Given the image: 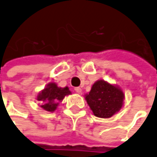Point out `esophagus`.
<instances>
[{
  "label": "esophagus",
  "instance_id": "34e87169",
  "mask_svg": "<svg viewBox=\"0 0 157 157\" xmlns=\"http://www.w3.org/2000/svg\"><path fill=\"white\" fill-rule=\"evenodd\" d=\"M74 91H76L77 93H78V94H80L81 92H82V89H81L80 87H76V88L74 89Z\"/></svg>",
  "mask_w": 157,
  "mask_h": 157
}]
</instances>
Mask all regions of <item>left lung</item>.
I'll list each match as a JSON object with an SVG mask.
<instances>
[{
    "instance_id": "8db88e82",
    "label": "left lung",
    "mask_w": 157,
    "mask_h": 157,
    "mask_svg": "<svg viewBox=\"0 0 157 157\" xmlns=\"http://www.w3.org/2000/svg\"><path fill=\"white\" fill-rule=\"evenodd\" d=\"M86 99L96 117L109 118L120 110L124 94L119 87L100 79L93 84Z\"/></svg>"
}]
</instances>
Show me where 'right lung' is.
Wrapping results in <instances>:
<instances>
[{"mask_svg": "<svg viewBox=\"0 0 157 157\" xmlns=\"http://www.w3.org/2000/svg\"><path fill=\"white\" fill-rule=\"evenodd\" d=\"M69 94H71V91L67 86L61 88L58 87L55 83H49L47 87L38 94L37 100L40 101L41 108L52 112L56 110L59 102L63 100V98Z\"/></svg>", "mask_w": 157, "mask_h": 157, "instance_id": "obj_1", "label": "right lung"}]
</instances>
